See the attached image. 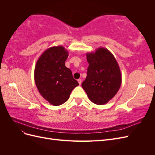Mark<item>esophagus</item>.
<instances>
[{"instance_id":"1","label":"esophagus","mask_w":155,"mask_h":155,"mask_svg":"<svg viewBox=\"0 0 155 155\" xmlns=\"http://www.w3.org/2000/svg\"><path fill=\"white\" fill-rule=\"evenodd\" d=\"M78 83H79V85H81V81H82L81 79H78Z\"/></svg>"}]
</instances>
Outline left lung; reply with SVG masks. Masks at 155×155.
I'll return each mask as SVG.
<instances>
[{"mask_svg":"<svg viewBox=\"0 0 155 155\" xmlns=\"http://www.w3.org/2000/svg\"><path fill=\"white\" fill-rule=\"evenodd\" d=\"M87 76L81 85L94 104L104 105L116 94L121 84L119 65L110 51L100 47L87 54Z\"/></svg>","mask_w":155,"mask_h":155,"instance_id":"left-lung-1","label":"left lung"}]
</instances>
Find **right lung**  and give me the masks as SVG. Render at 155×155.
Segmentation results:
<instances>
[{"label":"right lung","instance_id":"add662e5","mask_svg":"<svg viewBox=\"0 0 155 155\" xmlns=\"http://www.w3.org/2000/svg\"><path fill=\"white\" fill-rule=\"evenodd\" d=\"M68 51L62 46L46 50L37 60L34 79L37 89L50 104L58 106L66 102L73 89L79 85L72 71L65 67Z\"/></svg>","mask_w":155,"mask_h":155}]
</instances>
